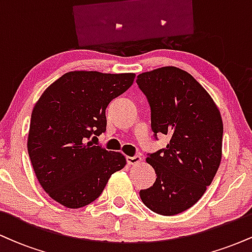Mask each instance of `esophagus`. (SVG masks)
<instances>
[{"mask_svg":"<svg viewBox=\"0 0 252 252\" xmlns=\"http://www.w3.org/2000/svg\"><path fill=\"white\" fill-rule=\"evenodd\" d=\"M126 161H128L129 164H137L142 161V158L140 155H134V156H128L126 158Z\"/></svg>","mask_w":252,"mask_h":252,"instance_id":"esophagus-1","label":"esophagus"}]
</instances>
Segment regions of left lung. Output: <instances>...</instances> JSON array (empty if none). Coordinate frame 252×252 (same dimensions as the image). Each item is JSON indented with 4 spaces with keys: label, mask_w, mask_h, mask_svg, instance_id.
<instances>
[{
    "label": "left lung",
    "mask_w": 252,
    "mask_h": 252,
    "mask_svg": "<svg viewBox=\"0 0 252 252\" xmlns=\"http://www.w3.org/2000/svg\"><path fill=\"white\" fill-rule=\"evenodd\" d=\"M136 83L149 103L155 138L169 137L166 148L147 154L156 181L140 196L158 215H179L201 198L219 168L220 112L206 90L174 66L138 74Z\"/></svg>",
    "instance_id": "left-lung-1"
}]
</instances>
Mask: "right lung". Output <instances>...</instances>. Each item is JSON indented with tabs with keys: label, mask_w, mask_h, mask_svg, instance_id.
Segmentation results:
<instances>
[{
	"label": "right lung",
	"mask_w": 252,
	"mask_h": 252,
	"mask_svg": "<svg viewBox=\"0 0 252 252\" xmlns=\"http://www.w3.org/2000/svg\"><path fill=\"white\" fill-rule=\"evenodd\" d=\"M134 79V73L68 72L39 98L31 117L28 154L41 187L59 204L68 209L91 204L110 176L124 168L121 153L92 141L105 132L109 103Z\"/></svg>",
	"instance_id": "obj_1"
}]
</instances>
